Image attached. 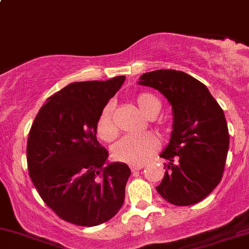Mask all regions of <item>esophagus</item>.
Segmentation results:
<instances>
[{
    "mask_svg": "<svg viewBox=\"0 0 249 249\" xmlns=\"http://www.w3.org/2000/svg\"><path fill=\"white\" fill-rule=\"evenodd\" d=\"M143 167H144V165H130V170H131V172L140 171V170H142Z\"/></svg>",
    "mask_w": 249,
    "mask_h": 249,
    "instance_id": "obj_1",
    "label": "esophagus"
}]
</instances>
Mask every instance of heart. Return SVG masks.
Returning a JSON list of instances; mask_svg holds the SVG:
<instances>
[{
	"label": "heart",
	"instance_id": "heart-1",
	"mask_svg": "<svg viewBox=\"0 0 249 249\" xmlns=\"http://www.w3.org/2000/svg\"><path fill=\"white\" fill-rule=\"evenodd\" d=\"M135 104L146 118L152 119L161 108V103L157 97L148 92H141L135 97ZM161 129V124H156ZM96 133L104 142H113L119 135V129L113 119V105H107L101 109L96 122ZM159 142L155 135L145 133L137 136H125L113 146L112 156L115 160L127 164H143L157 151Z\"/></svg>",
	"mask_w": 249,
	"mask_h": 249
}]
</instances>
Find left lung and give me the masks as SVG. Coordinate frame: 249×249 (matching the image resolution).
<instances>
[{"mask_svg":"<svg viewBox=\"0 0 249 249\" xmlns=\"http://www.w3.org/2000/svg\"><path fill=\"white\" fill-rule=\"evenodd\" d=\"M140 84L158 90L173 109V130L160 157L165 176L157 192L185 207L207 197L223 178L230 135L222 107L207 87L188 73L172 69L141 76Z\"/></svg>","mask_w":249,"mask_h":249,"instance_id":"obj_1","label":"left lung"}]
</instances>
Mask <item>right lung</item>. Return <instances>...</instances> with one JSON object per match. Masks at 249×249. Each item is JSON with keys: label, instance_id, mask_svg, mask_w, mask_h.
<instances>
[{"label": "right lung", "instance_id": "obj_1", "mask_svg": "<svg viewBox=\"0 0 249 249\" xmlns=\"http://www.w3.org/2000/svg\"><path fill=\"white\" fill-rule=\"evenodd\" d=\"M124 76L76 82L50 97L31 127L27 168L40 197L61 219L96 226L121 209L130 168L106 164L108 151L96 136L101 109Z\"/></svg>", "mask_w": 249, "mask_h": 249}]
</instances>
